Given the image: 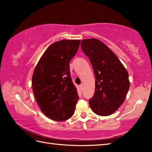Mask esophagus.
<instances>
[{
	"mask_svg": "<svg viewBox=\"0 0 152 152\" xmlns=\"http://www.w3.org/2000/svg\"><path fill=\"white\" fill-rule=\"evenodd\" d=\"M80 90L82 91V88H83V84H80Z\"/></svg>",
	"mask_w": 152,
	"mask_h": 152,
	"instance_id": "34e87169",
	"label": "esophagus"
}]
</instances>
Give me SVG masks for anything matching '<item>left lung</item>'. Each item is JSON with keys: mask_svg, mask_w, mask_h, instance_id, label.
<instances>
[{"mask_svg": "<svg viewBox=\"0 0 152 152\" xmlns=\"http://www.w3.org/2000/svg\"><path fill=\"white\" fill-rule=\"evenodd\" d=\"M95 75V91L89 105L100 116H109L124 102L130 86L129 74L119 59L103 42L95 38L81 42Z\"/></svg>", "mask_w": 152, "mask_h": 152, "instance_id": "obj_1", "label": "left lung"}]
</instances>
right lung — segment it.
Wrapping results in <instances>:
<instances>
[{
  "label": "right lung",
  "instance_id": "obj_1",
  "mask_svg": "<svg viewBox=\"0 0 152 152\" xmlns=\"http://www.w3.org/2000/svg\"><path fill=\"white\" fill-rule=\"evenodd\" d=\"M80 40L63 39L47 48L36 65L32 87L36 102L46 117L56 121L72 116L79 99L70 73V61Z\"/></svg>",
  "mask_w": 152,
  "mask_h": 152
}]
</instances>
